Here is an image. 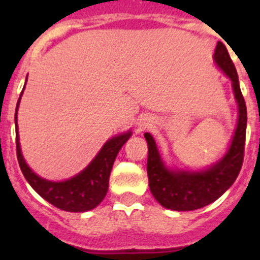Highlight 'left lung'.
<instances>
[{"label":"left lung","mask_w":260,"mask_h":260,"mask_svg":"<svg viewBox=\"0 0 260 260\" xmlns=\"http://www.w3.org/2000/svg\"><path fill=\"white\" fill-rule=\"evenodd\" d=\"M215 61L225 74L231 78L234 96L240 109L237 128L234 133L233 141L226 155L207 171L198 172V173L172 172L168 171L162 164L153 138L146 133L144 138L148 144V158H147L148 183H150L151 192L162 207L174 211H194L212 203L233 185L242 167L245 139H246L247 110L238 83L237 70L234 68L228 49L221 41H219L216 45Z\"/></svg>","instance_id":"8db88e82"}]
</instances>
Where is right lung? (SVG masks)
Returning <instances> with one entry per match:
<instances>
[{"label": "right lung", "mask_w": 260, "mask_h": 260, "mask_svg": "<svg viewBox=\"0 0 260 260\" xmlns=\"http://www.w3.org/2000/svg\"><path fill=\"white\" fill-rule=\"evenodd\" d=\"M27 82V80H26ZM23 92V91H22ZM22 96V93H20ZM20 98L15 109V127H17V157L23 176L28 181L32 189L40 197L59 210L69 212H86L102 203L109 187V176L113 162L121 147L126 143L132 133L118 135L108 141L92 160V162L80 172L78 176L63 182H50L36 176L26 164L20 152L19 138H18L17 112Z\"/></svg>", "instance_id": "right-lung-1"}]
</instances>
